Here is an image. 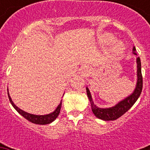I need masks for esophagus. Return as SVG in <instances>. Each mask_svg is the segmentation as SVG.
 Here are the masks:
<instances>
[{"mask_svg":"<svg viewBox=\"0 0 150 150\" xmlns=\"http://www.w3.org/2000/svg\"><path fill=\"white\" fill-rule=\"evenodd\" d=\"M82 74L83 76H88V74L91 72V69H89V67L85 66V67H82Z\"/></svg>","mask_w":150,"mask_h":150,"instance_id":"obj_1","label":"esophagus"}]
</instances>
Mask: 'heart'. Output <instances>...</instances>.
Wrapping results in <instances>:
<instances>
[{
  "mask_svg": "<svg viewBox=\"0 0 150 150\" xmlns=\"http://www.w3.org/2000/svg\"><path fill=\"white\" fill-rule=\"evenodd\" d=\"M114 40L115 38L113 36L110 35V34H106L101 38V43H104V44H110V43H112L114 41ZM113 50L116 52L120 53L123 50V45L120 42H117V43H115Z\"/></svg>",
  "mask_w": 150,
  "mask_h": 150,
  "instance_id": "b5f03b06",
  "label": "heart"
}]
</instances>
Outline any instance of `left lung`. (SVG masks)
<instances>
[{
    "label": "left lung",
    "mask_w": 150,
    "mask_h": 150,
    "mask_svg": "<svg viewBox=\"0 0 150 150\" xmlns=\"http://www.w3.org/2000/svg\"><path fill=\"white\" fill-rule=\"evenodd\" d=\"M135 52H136V49L134 46L133 54L137 55V53ZM136 62H137V79L134 90L129 96L126 97L125 98L122 100L121 101L119 102L113 107H109V108H100V107H97L92 100V98H91L89 89H88V87H86L87 96H88L90 103H91V110L97 118L104 120V121H112V120H117L118 118H120L124 113H125L134 104L135 102L137 101L140 94H141V91H142L143 77L142 74H141V62H140V59L139 57H137V59H136Z\"/></svg>",
    "instance_id": "1"
}]
</instances>
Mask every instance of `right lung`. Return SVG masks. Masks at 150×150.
<instances>
[{"label":"right lung","mask_w":150,"mask_h":150,"mask_svg":"<svg viewBox=\"0 0 150 150\" xmlns=\"http://www.w3.org/2000/svg\"><path fill=\"white\" fill-rule=\"evenodd\" d=\"M7 94H8V97H9V99H10V103H11L12 106L15 108L16 110L19 114L22 115L24 118H25L26 120L30 121V122L34 123V124H38V125L50 124V123L52 122H53L54 120H55L58 116H59V112H60V110H61V107H62V100H61V103L59 104V106L56 107V109H55L52 112H50V113L46 115H34V114H31V113H28V112L21 110L20 108H18V107H17L14 103H13V100H12L11 98H10V94H9L8 88H7Z\"/></svg>","instance_id":"add662e5"}]
</instances>
